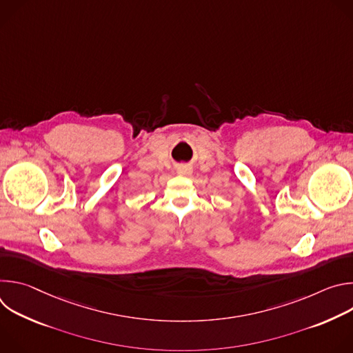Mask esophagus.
I'll return each mask as SVG.
<instances>
[{
    "mask_svg": "<svg viewBox=\"0 0 353 353\" xmlns=\"http://www.w3.org/2000/svg\"><path fill=\"white\" fill-rule=\"evenodd\" d=\"M191 172H192L191 168H190V166H185V165H184V166H180V168L177 169V173H179V174H183V176H188V174H191Z\"/></svg>",
    "mask_w": 353,
    "mask_h": 353,
    "instance_id": "esophagus-1",
    "label": "esophagus"
}]
</instances>
